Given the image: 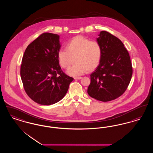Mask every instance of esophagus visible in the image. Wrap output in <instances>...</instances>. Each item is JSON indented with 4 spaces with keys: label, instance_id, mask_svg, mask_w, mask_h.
<instances>
[{
    "label": "esophagus",
    "instance_id": "esophagus-1",
    "mask_svg": "<svg viewBox=\"0 0 153 153\" xmlns=\"http://www.w3.org/2000/svg\"><path fill=\"white\" fill-rule=\"evenodd\" d=\"M82 77H74V79H75V80H80V79H81Z\"/></svg>",
    "mask_w": 153,
    "mask_h": 153
}]
</instances>
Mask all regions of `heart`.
Wrapping results in <instances>:
<instances>
[{
  "mask_svg": "<svg viewBox=\"0 0 153 153\" xmlns=\"http://www.w3.org/2000/svg\"><path fill=\"white\" fill-rule=\"evenodd\" d=\"M66 49L59 50L57 54L58 61L62 68L68 69L67 73L72 76H80L92 71L99 65L102 57L100 44L90 41L82 36H76L66 44Z\"/></svg>",
  "mask_w": 153,
  "mask_h": 153,
  "instance_id": "heart-1",
  "label": "heart"
}]
</instances>
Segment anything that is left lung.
<instances>
[{"instance_id": "left-lung-1", "label": "left lung", "mask_w": 153, "mask_h": 153, "mask_svg": "<svg viewBox=\"0 0 153 153\" xmlns=\"http://www.w3.org/2000/svg\"><path fill=\"white\" fill-rule=\"evenodd\" d=\"M96 38L102 48L100 63L90 75L87 92L102 102L113 100L123 94L132 74L131 59L122 42L105 31Z\"/></svg>"}]
</instances>
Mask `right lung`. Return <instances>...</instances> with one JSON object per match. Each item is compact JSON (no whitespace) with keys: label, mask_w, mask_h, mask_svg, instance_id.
<instances>
[{"label":"right lung","mask_w":153,"mask_h":153,"mask_svg":"<svg viewBox=\"0 0 153 153\" xmlns=\"http://www.w3.org/2000/svg\"><path fill=\"white\" fill-rule=\"evenodd\" d=\"M59 36L45 33L28 45L21 66V77L26 94L34 102L51 105L66 95L72 77L62 72L57 54Z\"/></svg>","instance_id":"right-lung-1"}]
</instances>
